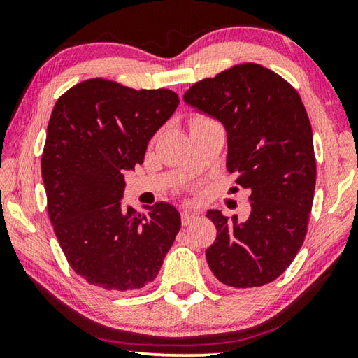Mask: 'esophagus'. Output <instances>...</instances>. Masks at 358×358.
<instances>
[{"mask_svg":"<svg viewBox=\"0 0 358 358\" xmlns=\"http://www.w3.org/2000/svg\"><path fill=\"white\" fill-rule=\"evenodd\" d=\"M199 215L196 213V211H189V210H185L181 211V222L185 224V226H187V224L192 222L194 220H196Z\"/></svg>","mask_w":358,"mask_h":358,"instance_id":"1","label":"esophagus"}]
</instances>
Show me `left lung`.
I'll return each mask as SVG.
<instances>
[{
    "label": "left lung",
    "instance_id": "obj_1",
    "mask_svg": "<svg viewBox=\"0 0 358 358\" xmlns=\"http://www.w3.org/2000/svg\"><path fill=\"white\" fill-rule=\"evenodd\" d=\"M183 99L224 126L227 171L251 191L245 221L207 211L217 230L207 250L211 271L238 289L275 281L303 245L316 186L313 131L299 93L273 71L245 63L194 83Z\"/></svg>",
    "mask_w": 358,
    "mask_h": 358
}]
</instances>
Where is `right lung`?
Wrapping results in <instances>:
<instances>
[{"label": "right lung", "instance_id": "add662e5", "mask_svg": "<svg viewBox=\"0 0 358 358\" xmlns=\"http://www.w3.org/2000/svg\"><path fill=\"white\" fill-rule=\"evenodd\" d=\"M171 90H132L90 78L68 90L47 126L42 180L47 210L69 265L106 290L142 289L157 276L181 227L167 202L123 207L124 172L142 164L178 107Z\"/></svg>", "mask_w": 358, "mask_h": 358}]
</instances>
